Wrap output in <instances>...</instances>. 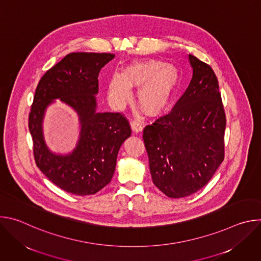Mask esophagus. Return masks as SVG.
<instances>
[{
    "mask_svg": "<svg viewBox=\"0 0 261 261\" xmlns=\"http://www.w3.org/2000/svg\"><path fill=\"white\" fill-rule=\"evenodd\" d=\"M131 128H132V131L137 134V133L141 132V130H142V124L140 121L134 120L131 122Z\"/></svg>",
    "mask_w": 261,
    "mask_h": 261,
    "instance_id": "34e87169",
    "label": "esophagus"
}]
</instances>
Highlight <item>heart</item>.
<instances>
[{"label": "heart", "instance_id": "obj_1", "mask_svg": "<svg viewBox=\"0 0 261 261\" xmlns=\"http://www.w3.org/2000/svg\"><path fill=\"white\" fill-rule=\"evenodd\" d=\"M179 83L176 67L160 60L135 61L107 82V101L114 109L123 108L138 88L137 100L147 115L156 116L167 107Z\"/></svg>", "mask_w": 261, "mask_h": 261}]
</instances>
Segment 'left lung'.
<instances>
[{
  "mask_svg": "<svg viewBox=\"0 0 261 261\" xmlns=\"http://www.w3.org/2000/svg\"><path fill=\"white\" fill-rule=\"evenodd\" d=\"M193 75L168 115L147 125L143 141L156 187L170 198L189 196L208 182L224 160L226 119L218 80L189 55Z\"/></svg>",
  "mask_w": 261,
  "mask_h": 261,
  "instance_id": "obj_1",
  "label": "left lung"
}]
</instances>
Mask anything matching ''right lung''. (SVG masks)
I'll return each instance as SVG.
<instances>
[{
  "instance_id": "add662e5",
  "label": "right lung",
  "mask_w": 261,
  "mask_h": 261,
  "mask_svg": "<svg viewBox=\"0 0 261 261\" xmlns=\"http://www.w3.org/2000/svg\"><path fill=\"white\" fill-rule=\"evenodd\" d=\"M114 58L113 54H69L44 74L35 92L29 115L35 162L50 181L74 195H93L110 182L120 147L131 135L122 114L96 111L99 72ZM56 98L75 110L80 120L79 141L66 155L53 153L43 136L46 108Z\"/></svg>"
}]
</instances>
